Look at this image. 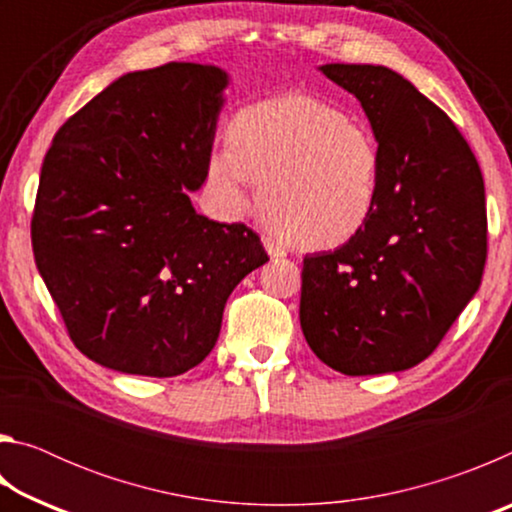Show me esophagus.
<instances>
[{
    "label": "esophagus",
    "instance_id": "34e87169",
    "mask_svg": "<svg viewBox=\"0 0 512 512\" xmlns=\"http://www.w3.org/2000/svg\"><path fill=\"white\" fill-rule=\"evenodd\" d=\"M262 244H264V248H266V253L271 255L273 259H280V257L287 255V248H284L282 244H277V241L271 239V237H264Z\"/></svg>",
    "mask_w": 512,
    "mask_h": 512
}]
</instances>
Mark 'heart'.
I'll return each mask as SVG.
<instances>
[{
    "mask_svg": "<svg viewBox=\"0 0 512 512\" xmlns=\"http://www.w3.org/2000/svg\"><path fill=\"white\" fill-rule=\"evenodd\" d=\"M384 160L372 128L307 94L239 110L228 144L207 158L205 183L228 214H244L262 185L266 219L293 246L348 244L375 212Z\"/></svg>",
    "mask_w": 512,
    "mask_h": 512,
    "instance_id": "b5f03b06",
    "label": "heart"
}]
</instances>
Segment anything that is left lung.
Returning a JSON list of instances; mask_svg holds the SVG:
<instances>
[{"label":"left lung","mask_w":512,"mask_h":512,"mask_svg":"<svg viewBox=\"0 0 512 512\" xmlns=\"http://www.w3.org/2000/svg\"><path fill=\"white\" fill-rule=\"evenodd\" d=\"M361 101L384 176L357 237L302 262L300 327L343 375L413 368L443 341L479 289L488 257L483 176L436 103L393 69L323 65Z\"/></svg>","instance_id":"1"}]
</instances>
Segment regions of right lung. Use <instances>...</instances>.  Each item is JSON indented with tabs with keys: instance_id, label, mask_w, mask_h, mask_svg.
Masks as SVG:
<instances>
[{
	"instance_id": "1",
	"label": "right lung",
	"mask_w": 512,
	"mask_h": 512,
	"mask_svg": "<svg viewBox=\"0 0 512 512\" xmlns=\"http://www.w3.org/2000/svg\"><path fill=\"white\" fill-rule=\"evenodd\" d=\"M228 74H124L58 128L31 219L67 334L101 366L176 377L212 352L232 289L268 262L257 232L196 214Z\"/></svg>"
}]
</instances>
